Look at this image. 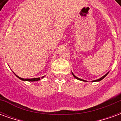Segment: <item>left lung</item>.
Wrapping results in <instances>:
<instances>
[{"label":"left lung","instance_id":"8db88e82","mask_svg":"<svg viewBox=\"0 0 121 121\" xmlns=\"http://www.w3.org/2000/svg\"><path fill=\"white\" fill-rule=\"evenodd\" d=\"M72 74H73V75L74 77V78H76V79H77V80H81V81L86 82V80H82V79H80V78H78V77H76V76H75V75H74V74L73 73H72ZM108 74V73H107V74H105L104 76H102V77H101L100 78L98 79V80H93V81H92V82H99V81H100V80H102V79L104 78H105V77H106V76H107V74Z\"/></svg>","mask_w":121,"mask_h":121}]
</instances>
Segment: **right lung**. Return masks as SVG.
Here are the masks:
<instances>
[{"instance_id":"1","label":"right lung","mask_w":121,"mask_h":121,"mask_svg":"<svg viewBox=\"0 0 121 121\" xmlns=\"http://www.w3.org/2000/svg\"><path fill=\"white\" fill-rule=\"evenodd\" d=\"M16 75V74H15ZM16 76H17V78H19V79H21V80H22V81H28V82H35V81H38V80H40V78H20L19 76H18L17 75H16ZM44 78V76H43V77H41V78Z\"/></svg>"}]
</instances>
